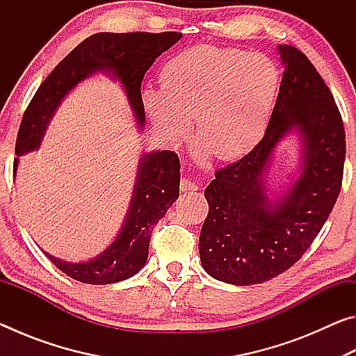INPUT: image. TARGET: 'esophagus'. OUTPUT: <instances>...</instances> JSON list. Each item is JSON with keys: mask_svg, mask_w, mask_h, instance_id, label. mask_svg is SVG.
Wrapping results in <instances>:
<instances>
[{"mask_svg": "<svg viewBox=\"0 0 356 356\" xmlns=\"http://www.w3.org/2000/svg\"><path fill=\"white\" fill-rule=\"evenodd\" d=\"M180 190H182L184 193L196 191L197 185L195 182H191V180H188V179H182V180H180Z\"/></svg>", "mask_w": 356, "mask_h": 356, "instance_id": "esophagus-1", "label": "esophagus"}]
</instances>
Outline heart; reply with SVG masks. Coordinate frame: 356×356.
<instances>
[{
    "instance_id": "b5f03b06",
    "label": "heart",
    "mask_w": 356,
    "mask_h": 356,
    "mask_svg": "<svg viewBox=\"0 0 356 356\" xmlns=\"http://www.w3.org/2000/svg\"><path fill=\"white\" fill-rule=\"evenodd\" d=\"M281 75L272 59L237 48L196 45L160 72L161 89H143L155 130L176 144L191 131L218 160H236L256 147L268 127Z\"/></svg>"
}]
</instances>
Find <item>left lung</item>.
Segmentation results:
<instances>
[{"instance_id": "8db88e82", "label": "left lung", "mask_w": 356, "mask_h": 356, "mask_svg": "<svg viewBox=\"0 0 356 356\" xmlns=\"http://www.w3.org/2000/svg\"><path fill=\"white\" fill-rule=\"evenodd\" d=\"M284 65L268 127L242 160L215 172L204 196L209 215L200 254L212 278L236 286L261 284L286 272L314 242L339 196L346 131L333 94L305 53L278 45ZM297 133L299 176L280 197L268 195L274 147Z\"/></svg>"}]
</instances>
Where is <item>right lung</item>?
Here are the masks:
<instances>
[{
	"label": "right lung",
	"instance_id": "1",
	"mask_svg": "<svg viewBox=\"0 0 356 356\" xmlns=\"http://www.w3.org/2000/svg\"><path fill=\"white\" fill-rule=\"evenodd\" d=\"M180 38V33H97L84 39L53 69L29 102L17 135L15 155L40 147L48 124L65 95L94 74H105L119 81L138 127L143 129L146 124L141 99L144 74ZM17 168L19 159L14 160V176ZM179 184L180 163L176 154L171 150L143 154L129 212L113 243L86 262H67L44 252L61 272L86 284H113L130 278L146 264L150 236L179 197Z\"/></svg>",
	"mask_w": 356,
	"mask_h": 356
}]
</instances>
